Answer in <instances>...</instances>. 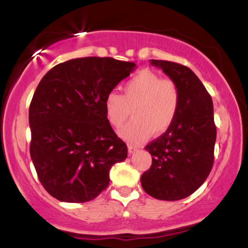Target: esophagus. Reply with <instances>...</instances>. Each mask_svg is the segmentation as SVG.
I'll return each mask as SVG.
<instances>
[{
    "instance_id": "1",
    "label": "esophagus",
    "mask_w": 248,
    "mask_h": 248,
    "mask_svg": "<svg viewBox=\"0 0 248 248\" xmlns=\"http://www.w3.org/2000/svg\"><path fill=\"white\" fill-rule=\"evenodd\" d=\"M136 150H138V148L136 147H134V146H128V153H129V155H132V154H134L136 152Z\"/></svg>"
}]
</instances>
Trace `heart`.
I'll use <instances>...</instances> for the list:
<instances>
[{
  "mask_svg": "<svg viewBox=\"0 0 248 248\" xmlns=\"http://www.w3.org/2000/svg\"><path fill=\"white\" fill-rule=\"evenodd\" d=\"M179 107V91L170 79L150 71H141L124 86V94L109 92L104 100L108 122L120 127L130 114L133 119L119 130L129 142H141L150 135H161L171 126Z\"/></svg>",
  "mask_w": 248,
  "mask_h": 248,
  "instance_id": "b5f03b06",
  "label": "heart"
}]
</instances>
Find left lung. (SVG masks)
Returning a JSON list of instances; mask_svg holds the SVG:
<instances>
[{
  "label": "left lung",
  "mask_w": 248,
  "mask_h": 248,
  "mask_svg": "<svg viewBox=\"0 0 248 248\" xmlns=\"http://www.w3.org/2000/svg\"><path fill=\"white\" fill-rule=\"evenodd\" d=\"M177 85L179 107L172 124L147 144L152 167L141 176L148 195L161 201H178L205 182L213 166L217 130L211 95L189 67L152 59Z\"/></svg>",
  "instance_id": "left-lung-1"
}]
</instances>
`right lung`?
Wrapping results in <instances>:
<instances>
[{
    "mask_svg": "<svg viewBox=\"0 0 248 248\" xmlns=\"http://www.w3.org/2000/svg\"><path fill=\"white\" fill-rule=\"evenodd\" d=\"M135 67L85 57L61 62L42 78L29 108L30 155L52 197L92 201L109 184L113 164L126 160L127 146L110 127L104 100Z\"/></svg>",
    "mask_w": 248,
    "mask_h": 248,
    "instance_id": "add662e5",
    "label": "right lung"
}]
</instances>
